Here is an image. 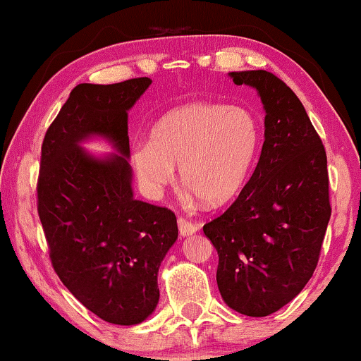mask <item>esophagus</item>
Instances as JSON below:
<instances>
[{"mask_svg": "<svg viewBox=\"0 0 361 361\" xmlns=\"http://www.w3.org/2000/svg\"><path fill=\"white\" fill-rule=\"evenodd\" d=\"M177 226H179V233L182 236L192 235V233H195L197 230H199V225L194 224V221L187 220L185 216H179V219H177Z\"/></svg>", "mask_w": 361, "mask_h": 361, "instance_id": "esophagus-1", "label": "esophagus"}]
</instances>
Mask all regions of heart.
<instances>
[{
    "label": "heart",
    "mask_w": 361,
    "mask_h": 361,
    "mask_svg": "<svg viewBox=\"0 0 361 361\" xmlns=\"http://www.w3.org/2000/svg\"><path fill=\"white\" fill-rule=\"evenodd\" d=\"M263 128L245 106L194 102L161 118L149 142L140 145L133 164L149 189H162L174 179L209 205L233 199L248 180L258 159Z\"/></svg>",
    "instance_id": "b5f03b06"
}]
</instances>
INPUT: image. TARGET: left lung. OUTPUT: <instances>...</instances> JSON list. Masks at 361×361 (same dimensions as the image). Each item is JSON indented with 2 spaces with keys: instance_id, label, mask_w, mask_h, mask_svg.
Returning <instances> with one entry per match:
<instances>
[{
  "instance_id": "8db88e82",
  "label": "left lung",
  "mask_w": 361,
  "mask_h": 361,
  "mask_svg": "<svg viewBox=\"0 0 361 361\" xmlns=\"http://www.w3.org/2000/svg\"><path fill=\"white\" fill-rule=\"evenodd\" d=\"M263 102L264 142L253 176L224 214L204 225L219 253L226 304L264 317L290 302L317 268L332 207L327 154L295 93L266 71L231 72Z\"/></svg>"
}]
</instances>
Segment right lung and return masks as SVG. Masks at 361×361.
<instances>
[{
  "label": "right lung",
  "mask_w": 361,
  "mask_h": 361,
  "mask_svg": "<svg viewBox=\"0 0 361 361\" xmlns=\"http://www.w3.org/2000/svg\"><path fill=\"white\" fill-rule=\"evenodd\" d=\"M151 78L80 83L47 128L37 177V214L63 286L110 324L135 325L159 300L157 271L177 240L174 212L133 199L128 110ZM105 135L120 155L88 157L78 142Z\"/></svg>",
  "instance_id": "obj_1"
}]
</instances>
